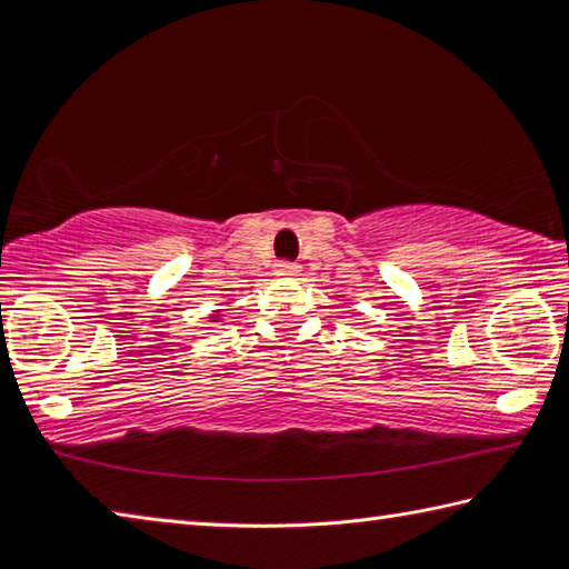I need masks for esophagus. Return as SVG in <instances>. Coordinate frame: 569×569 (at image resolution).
I'll return each instance as SVG.
<instances>
[{
	"label": "esophagus",
	"mask_w": 569,
	"mask_h": 569,
	"mask_svg": "<svg viewBox=\"0 0 569 569\" xmlns=\"http://www.w3.org/2000/svg\"><path fill=\"white\" fill-rule=\"evenodd\" d=\"M278 276H298V266L293 261H281L276 266Z\"/></svg>",
	"instance_id": "1"
}]
</instances>
